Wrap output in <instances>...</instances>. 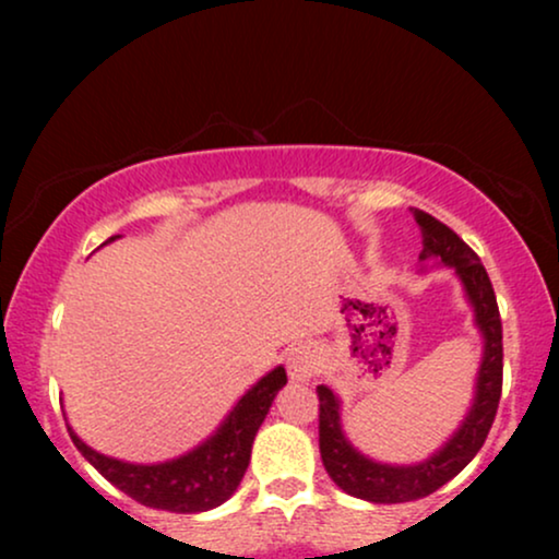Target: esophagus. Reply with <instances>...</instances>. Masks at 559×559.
Returning <instances> with one entry per match:
<instances>
[{
  "label": "esophagus",
  "mask_w": 559,
  "mask_h": 559,
  "mask_svg": "<svg viewBox=\"0 0 559 559\" xmlns=\"http://www.w3.org/2000/svg\"><path fill=\"white\" fill-rule=\"evenodd\" d=\"M316 369H318L316 350H310L308 346L289 350V358H287L289 379H293V381H308V379L316 377Z\"/></svg>",
  "instance_id": "1"
}]
</instances>
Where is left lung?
<instances>
[{"instance_id": "obj_1", "label": "left lung", "mask_w": 559, "mask_h": 559, "mask_svg": "<svg viewBox=\"0 0 559 559\" xmlns=\"http://www.w3.org/2000/svg\"><path fill=\"white\" fill-rule=\"evenodd\" d=\"M412 216H415L419 234H423V254H419V259L438 257L461 274L465 293H468L473 308H476V323L486 335V354L478 371L476 402H473L461 430L430 461L419 465H404V468L402 465L373 463L361 453H356L341 432L338 400H335L328 386L316 389L320 402L318 442L328 476L346 493L373 503H402L423 499V496H430L440 486H445L450 478H455L486 442L496 409H499L503 384L501 316L486 266L480 264L476 251L442 221L419 209H412Z\"/></svg>"}]
</instances>
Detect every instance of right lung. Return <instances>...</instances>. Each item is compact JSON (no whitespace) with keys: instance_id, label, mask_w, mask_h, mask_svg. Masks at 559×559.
<instances>
[{"instance_id":"add662e5","label":"right lung","mask_w":559,"mask_h":559,"mask_svg":"<svg viewBox=\"0 0 559 559\" xmlns=\"http://www.w3.org/2000/svg\"><path fill=\"white\" fill-rule=\"evenodd\" d=\"M114 239L117 236H111L109 241ZM285 384L287 371L277 366L241 396L231 415L226 417V423L209 442L170 463L134 465L114 461V457L96 453L86 442H81L71 427H68V432H71L73 445L81 450V455L134 501L152 509L175 511V514H195V511L221 507L241 484L251 457L254 435L262 427L274 396Z\"/></svg>"}]
</instances>
